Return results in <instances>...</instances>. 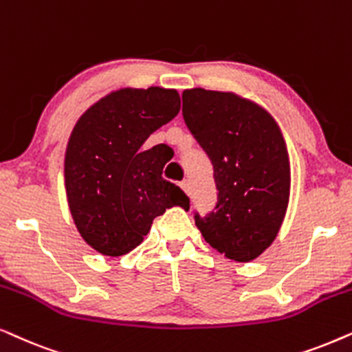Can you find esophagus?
<instances>
[{"label":"esophagus","instance_id":"esophagus-1","mask_svg":"<svg viewBox=\"0 0 352 352\" xmlns=\"http://www.w3.org/2000/svg\"><path fill=\"white\" fill-rule=\"evenodd\" d=\"M180 186H182V190H184L186 195L191 193V182H190V180H184V182H182V184H180Z\"/></svg>","mask_w":352,"mask_h":352}]
</instances>
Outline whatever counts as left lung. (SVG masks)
I'll list each match as a JSON object with an SVG mask.
<instances>
[{"instance_id":"1","label":"left lung","mask_w":352,"mask_h":352,"mask_svg":"<svg viewBox=\"0 0 352 352\" xmlns=\"http://www.w3.org/2000/svg\"><path fill=\"white\" fill-rule=\"evenodd\" d=\"M184 119L214 166L217 204L195 222L228 259L250 262L275 240L289 199V161L277 122L235 93L185 90Z\"/></svg>"}]
</instances>
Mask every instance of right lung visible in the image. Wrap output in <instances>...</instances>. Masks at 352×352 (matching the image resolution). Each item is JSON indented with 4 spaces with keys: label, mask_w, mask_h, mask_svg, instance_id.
<instances>
[{
    "label": "right lung",
    "mask_w": 352,
    "mask_h": 352,
    "mask_svg": "<svg viewBox=\"0 0 352 352\" xmlns=\"http://www.w3.org/2000/svg\"><path fill=\"white\" fill-rule=\"evenodd\" d=\"M179 111L177 90L122 88L75 124L64 161L69 209L83 240L101 254H127L166 209H190L188 196L162 179L166 144L143 149Z\"/></svg>",
    "instance_id": "add662e5"
}]
</instances>
